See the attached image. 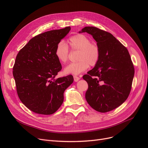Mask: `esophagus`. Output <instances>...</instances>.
Wrapping results in <instances>:
<instances>
[{"label":"esophagus","instance_id":"34e87169","mask_svg":"<svg viewBox=\"0 0 148 148\" xmlns=\"http://www.w3.org/2000/svg\"><path fill=\"white\" fill-rule=\"evenodd\" d=\"M80 79V78L79 77L76 76V75H74V80L75 82H78Z\"/></svg>","mask_w":148,"mask_h":148}]
</instances>
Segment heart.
Wrapping results in <instances>:
<instances>
[{
    "label": "heart",
    "mask_w": 148,
    "mask_h": 148,
    "mask_svg": "<svg viewBox=\"0 0 148 148\" xmlns=\"http://www.w3.org/2000/svg\"><path fill=\"white\" fill-rule=\"evenodd\" d=\"M70 49L73 51H78L77 60L65 67V74L77 75L86 71L90 66L97 65L101 58V50L96 42H92L90 39L83 34H77L70 37L68 40ZM55 55L58 60L62 64L68 61L69 49L68 45L60 41L55 49Z\"/></svg>",
    "instance_id": "b5f03b06"
}]
</instances>
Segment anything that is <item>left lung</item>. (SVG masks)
<instances>
[{"label":"left lung","instance_id":"8db88e82","mask_svg":"<svg viewBox=\"0 0 148 148\" xmlns=\"http://www.w3.org/2000/svg\"><path fill=\"white\" fill-rule=\"evenodd\" d=\"M80 32L92 35L101 50L97 65L83 76L88 84L85 98L96 111L110 112L130 95L134 75L133 62L127 49L110 33L90 26Z\"/></svg>","mask_w":148,"mask_h":148}]
</instances>
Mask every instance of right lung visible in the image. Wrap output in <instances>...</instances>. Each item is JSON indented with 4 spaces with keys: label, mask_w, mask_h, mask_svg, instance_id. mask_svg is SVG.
<instances>
[{
    "label": "right lung",
    "mask_w": 148,
    "mask_h": 148,
    "mask_svg": "<svg viewBox=\"0 0 148 148\" xmlns=\"http://www.w3.org/2000/svg\"><path fill=\"white\" fill-rule=\"evenodd\" d=\"M70 30L66 27L33 37L15 58L12 73L17 95L34 113H55L63 103L64 91L73 82L72 75L55 79L62 69L55 55L56 47Z\"/></svg>",
    "instance_id": "right-lung-1"
}]
</instances>
